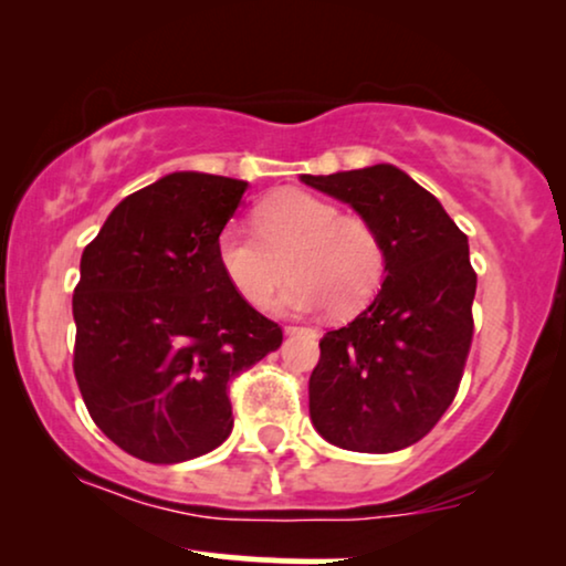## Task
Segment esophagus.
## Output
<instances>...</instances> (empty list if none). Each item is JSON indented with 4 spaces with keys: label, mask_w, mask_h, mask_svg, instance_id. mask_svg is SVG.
<instances>
[{
    "label": "esophagus",
    "mask_w": 566,
    "mask_h": 566,
    "mask_svg": "<svg viewBox=\"0 0 566 566\" xmlns=\"http://www.w3.org/2000/svg\"><path fill=\"white\" fill-rule=\"evenodd\" d=\"M296 332H304V335H316V329H312V327H298V324H289V327H285V335H296Z\"/></svg>",
    "instance_id": "obj_1"
}]
</instances>
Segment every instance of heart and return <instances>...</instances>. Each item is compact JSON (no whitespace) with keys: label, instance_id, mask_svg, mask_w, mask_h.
<instances>
[{"label":"heart","instance_id":"heart-1","mask_svg":"<svg viewBox=\"0 0 566 566\" xmlns=\"http://www.w3.org/2000/svg\"><path fill=\"white\" fill-rule=\"evenodd\" d=\"M254 229L227 227L216 239L221 273L250 306H268L289 270L296 277L277 301L285 312L327 306L332 316H353L381 289L389 254L368 216L281 190L254 208Z\"/></svg>","mask_w":566,"mask_h":566}]
</instances>
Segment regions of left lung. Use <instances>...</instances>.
<instances>
[{
	"label": "left lung",
	"mask_w": 566,
	"mask_h": 566,
	"mask_svg": "<svg viewBox=\"0 0 566 566\" xmlns=\"http://www.w3.org/2000/svg\"><path fill=\"white\" fill-rule=\"evenodd\" d=\"M301 180L368 216L389 254L374 304L319 339L308 415L345 451H401L459 394L474 337L469 239L436 196L391 165Z\"/></svg>",
	"instance_id": "left-lung-1"
}]
</instances>
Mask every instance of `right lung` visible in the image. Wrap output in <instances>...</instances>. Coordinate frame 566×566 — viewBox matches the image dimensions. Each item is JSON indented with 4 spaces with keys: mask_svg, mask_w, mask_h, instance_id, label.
I'll use <instances>...</instances> for the list:
<instances>
[{
    "mask_svg": "<svg viewBox=\"0 0 566 566\" xmlns=\"http://www.w3.org/2000/svg\"><path fill=\"white\" fill-rule=\"evenodd\" d=\"M244 180L175 172L120 200L84 247L72 312L87 412L123 451L180 463L234 428L229 384L283 343L221 273Z\"/></svg>",
    "mask_w": 566,
    "mask_h": 566,
    "instance_id": "add662e5",
    "label": "right lung"
}]
</instances>
